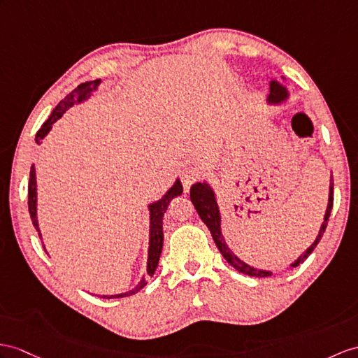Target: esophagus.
<instances>
[{
    "instance_id": "esophagus-1",
    "label": "esophagus",
    "mask_w": 358,
    "mask_h": 358,
    "mask_svg": "<svg viewBox=\"0 0 358 358\" xmlns=\"http://www.w3.org/2000/svg\"><path fill=\"white\" fill-rule=\"evenodd\" d=\"M200 176H202V169H200L199 165H189V167H185L180 173V179H182V184H184V188L188 189L196 180H199Z\"/></svg>"
}]
</instances>
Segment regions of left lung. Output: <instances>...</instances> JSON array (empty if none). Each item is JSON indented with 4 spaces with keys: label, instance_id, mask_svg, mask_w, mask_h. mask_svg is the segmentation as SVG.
<instances>
[{
    "label": "left lung",
    "instance_id": "obj_1",
    "mask_svg": "<svg viewBox=\"0 0 358 358\" xmlns=\"http://www.w3.org/2000/svg\"><path fill=\"white\" fill-rule=\"evenodd\" d=\"M284 78V77H282ZM268 88H270V94L267 95V103L268 104H280L282 101H285L289 99V90L285 88L284 85H281L280 82L276 80V78H270L268 82ZM189 199L191 202H193L196 211L199 214L200 219L202 222L208 226L209 232L213 235V240L215 243V246L219 248L220 254L223 255V258L228 261L229 266H232L235 270H238L240 273H245L249 276H255V278H266L272 275L270 270H263V268H255L249 266L245 261L240 259L237 255L234 254V252L228 248L226 245V240L222 234V215H220V209H219V203H217V199H215V193L214 189L211 188V185L208 184V182H197L189 189ZM333 200H334V182H333V176H331L329 180V194H328V206H327V211L324 215V222L320 224V229L316 240L313 241V245L303 252V254L298 258L294 259V263L290 264V268L293 267H298L301 263H303L305 259L310 257V254L315 248L317 246V243L320 241L322 235H324L325 229H327V224H328V219H329V214H331V209H333Z\"/></svg>",
    "mask_w": 358,
    "mask_h": 358
}]
</instances>
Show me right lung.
<instances>
[{
	"label": "right lung",
	"instance_id": "obj_1",
	"mask_svg": "<svg viewBox=\"0 0 358 358\" xmlns=\"http://www.w3.org/2000/svg\"><path fill=\"white\" fill-rule=\"evenodd\" d=\"M101 80L97 78V80H91V82H85L77 86L74 91L69 92L66 97L60 101L57 106L51 112V115L48 117V120L41 126V129L38 130L36 134V143L41 144V141L43 138L48 135V132L53 127V124L56 121L64 115V113L73 108L74 104L83 103L85 100H88L91 95L99 90ZM36 169H34V164L31 165L30 170V182H29V211H30V217L34 229L38 231L39 238L42 240V234L39 229V223H38V188H36ZM182 191V184L180 180L176 179V182L171 185V188L165 193L159 200L149 205V211H150V229H149V252H147V275L153 276V273L156 272V267H158L159 263V257L162 252V245H164V232H162V219L164 214L167 211V208L171 202V199H174L176 196H180ZM45 249V246H43ZM147 284L145 278L143 276L141 281L138 282L136 287H134L132 290H129L126 293H118V294H103L100 298L103 299H117V298H126V296H132L135 293H138L143 287Z\"/></svg>",
	"mask_w": 358,
	"mask_h": 358
}]
</instances>
